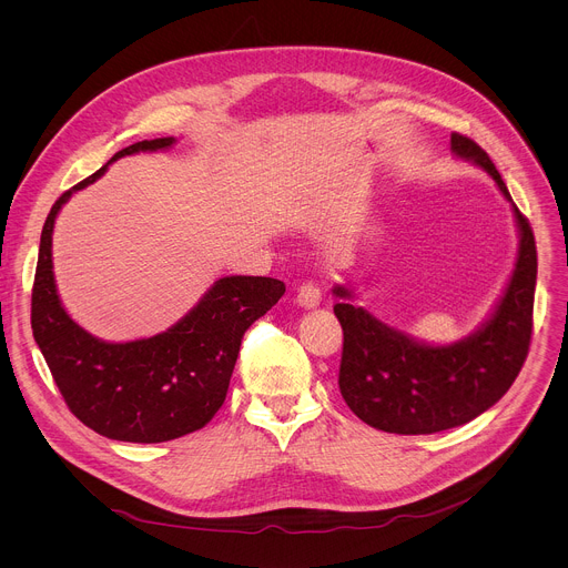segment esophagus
I'll return each instance as SVG.
<instances>
[{
  "mask_svg": "<svg viewBox=\"0 0 568 568\" xmlns=\"http://www.w3.org/2000/svg\"><path fill=\"white\" fill-rule=\"evenodd\" d=\"M321 301V290L314 281H303L298 287H296V303L301 307H316Z\"/></svg>",
  "mask_w": 568,
  "mask_h": 568,
  "instance_id": "esophagus-1",
  "label": "esophagus"
}]
</instances>
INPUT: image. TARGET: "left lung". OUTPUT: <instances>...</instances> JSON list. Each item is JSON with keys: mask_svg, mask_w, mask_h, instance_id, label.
<instances>
[{"mask_svg": "<svg viewBox=\"0 0 568 568\" xmlns=\"http://www.w3.org/2000/svg\"><path fill=\"white\" fill-rule=\"evenodd\" d=\"M452 150L488 171L513 202L493 159L476 141L454 132ZM513 209L521 231L519 258L495 314L471 337L425 346L364 307L346 301L335 305L344 331L339 390L359 420L388 434H436L488 412L513 386L530 348L537 283L535 235L517 204ZM335 294L351 296L344 287H335Z\"/></svg>", "mask_w": 568, "mask_h": 568, "instance_id": "obj_1", "label": "left lung"}]
</instances>
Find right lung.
Returning <instances> with one entry per match:
<instances>
[{"instance_id": "1", "label": "right lung", "mask_w": 568, "mask_h": 568, "mask_svg": "<svg viewBox=\"0 0 568 568\" xmlns=\"http://www.w3.org/2000/svg\"><path fill=\"white\" fill-rule=\"evenodd\" d=\"M173 136L136 141L119 156L164 150ZM108 166L64 191L51 206L31 292L33 337L69 412L97 434L123 443H166L202 429L222 407L242 337L285 294L267 276L220 278L166 333L108 344L69 318L51 272V233L60 206L97 182Z\"/></svg>"}]
</instances>
